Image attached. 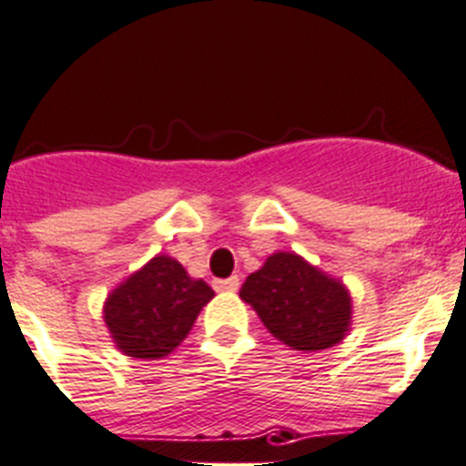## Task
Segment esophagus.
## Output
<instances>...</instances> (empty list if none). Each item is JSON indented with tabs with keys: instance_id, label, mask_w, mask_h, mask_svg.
Wrapping results in <instances>:
<instances>
[{
	"instance_id": "esophagus-1",
	"label": "esophagus",
	"mask_w": 466,
	"mask_h": 466,
	"mask_svg": "<svg viewBox=\"0 0 466 466\" xmlns=\"http://www.w3.org/2000/svg\"><path fill=\"white\" fill-rule=\"evenodd\" d=\"M217 291H238L240 289V277L233 275L228 279H215Z\"/></svg>"
}]
</instances>
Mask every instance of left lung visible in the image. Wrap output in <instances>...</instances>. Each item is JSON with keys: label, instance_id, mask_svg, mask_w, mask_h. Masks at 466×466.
Instances as JSON below:
<instances>
[{"label": "left lung", "instance_id": "obj_1", "mask_svg": "<svg viewBox=\"0 0 466 466\" xmlns=\"http://www.w3.org/2000/svg\"><path fill=\"white\" fill-rule=\"evenodd\" d=\"M272 337L293 351H323L351 330L353 300L347 284L311 266L296 251H275L240 289Z\"/></svg>", "mask_w": 466, "mask_h": 466}]
</instances>
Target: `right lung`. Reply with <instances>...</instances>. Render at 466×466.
<instances>
[{
  "instance_id": "1",
  "label": "right lung",
  "mask_w": 466,
  "mask_h": 466,
  "mask_svg": "<svg viewBox=\"0 0 466 466\" xmlns=\"http://www.w3.org/2000/svg\"><path fill=\"white\" fill-rule=\"evenodd\" d=\"M212 298L210 286L180 261L157 254L108 293L104 321L125 356L159 360L180 347Z\"/></svg>"
}]
</instances>
